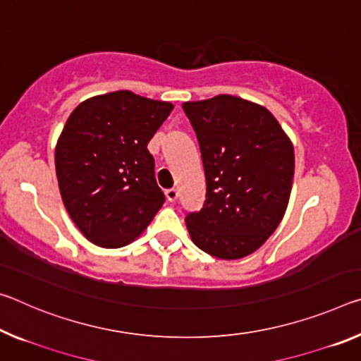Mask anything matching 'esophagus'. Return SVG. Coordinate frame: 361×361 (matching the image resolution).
<instances>
[{
	"label": "esophagus",
	"instance_id": "1",
	"mask_svg": "<svg viewBox=\"0 0 361 361\" xmlns=\"http://www.w3.org/2000/svg\"><path fill=\"white\" fill-rule=\"evenodd\" d=\"M165 196H167V199L170 202H175L176 199H178V191L175 190V188H170V190L165 191Z\"/></svg>",
	"mask_w": 361,
	"mask_h": 361
}]
</instances>
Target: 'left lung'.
I'll list each match as a JSON object with an SVG mask.
<instances>
[{
	"mask_svg": "<svg viewBox=\"0 0 361 361\" xmlns=\"http://www.w3.org/2000/svg\"><path fill=\"white\" fill-rule=\"evenodd\" d=\"M207 181L204 207L186 215L199 249L223 260L255 252L281 223L294 178V146L273 114L231 94L183 104Z\"/></svg>",
	"mask_w": 361,
	"mask_h": 361,
	"instance_id": "left-lung-1",
	"label": "left lung"
}]
</instances>
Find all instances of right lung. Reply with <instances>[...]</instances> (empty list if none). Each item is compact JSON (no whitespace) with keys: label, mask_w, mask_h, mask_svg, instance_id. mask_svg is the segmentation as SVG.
I'll list each match as a JSON object with an SVG mask.
<instances>
[{"label":"right lung","mask_w":361,"mask_h":361,"mask_svg":"<svg viewBox=\"0 0 361 361\" xmlns=\"http://www.w3.org/2000/svg\"><path fill=\"white\" fill-rule=\"evenodd\" d=\"M171 109L120 90L80 102L68 116L56 145L57 183L71 219L99 247L135 241L165 202L147 142Z\"/></svg>","instance_id":"obj_1"}]
</instances>
